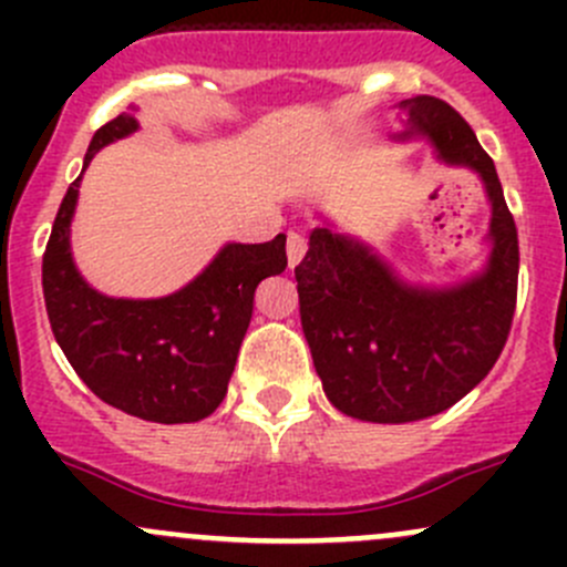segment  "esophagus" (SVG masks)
I'll list each match as a JSON object with an SVG mask.
<instances>
[{"mask_svg":"<svg viewBox=\"0 0 567 567\" xmlns=\"http://www.w3.org/2000/svg\"><path fill=\"white\" fill-rule=\"evenodd\" d=\"M307 255V238L299 230L288 233V266L296 268L301 262V257Z\"/></svg>","mask_w":567,"mask_h":567,"instance_id":"esophagus-1","label":"esophagus"}]
</instances>
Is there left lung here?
Masks as SVG:
<instances>
[{
  "mask_svg": "<svg viewBox=\"0 0 567 567\" xmlns=\"http://www.w3.org/2000/svg\"><path fill=\"white\" fill-rule=\"evenodd\" d=\"M394 140H427L447 167L472 169L491 203L488 255L450 285L409 282L370 244L320 225L296 266L301 329L326 398L362 422L403 425L442 414L488 375L516 310L518 236L499 175L453 106L400 101Z\"/></svg>",
  "mask_w": 567,
  "mask_h": 567,
  "instance_id": "obj_1",
  "label": "left lung"
}]
</instances>
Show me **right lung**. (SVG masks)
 <instances>
[{
    "label": "right lung",
    "instance_id": "add662e5",
    "mask_svg": "<svg viewBox=\"0 0 567 567\" xmlns=\"http://www.w3.org/2000/svg\"><path fill=\"white\" fill-rule=\"evenodd\" d=\"M136 128V106L109 120L90 142L84 169L101 147ZM79 183L68 186L43 255L45 312L62 353L90 390L125 414L162 425L205 420L227 394L257 285L288 266L285 236L225 244L192 282L162 299H114L73 262Z\"/></svg>",
    "mask_w": 567,
    "mask_h": 567
}]
</instances>
